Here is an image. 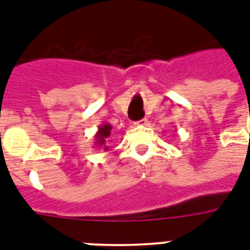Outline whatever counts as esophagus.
I'll use <instances>...</instances> for the list:
<instances>
[{
  "instance_id": "34e87169",
  "label": "esophagus",
  "mask_w": 250,
  "mask_h": 250,
  "mask_svg": "<svg viewBox=\"0 0 250 250\" xmlns=\"http://www.w3.org/2000/svg\"><path fill=\"white\" fill-rule=\"evenodd\" d=\"M135 125H147V119L143 118V119H141V121L135 122Z\"/></svg>"
}]
</instances>
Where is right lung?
Returning <instances> with one entry per match:
<instances>
[{
  "instance_id": "add662e5",
  "label": "right lung",
  "mask_w": 250,
  "mask_h": 250,
  "mask_svg": "<svg viewBox=\"0 0 250 250\" xmlns=\"http://www.w3.org/2000/svg\"><path fill=\"white\" fill-rule=\"evenodd\" d=\"M111 125L110 123H103V125H99V129H97L96 135H95V144L93 145L97 146V147H103L104 150H107L109 146L106 145V139L110 136L111 133Z\"/></svg>"
}]
</instances>
